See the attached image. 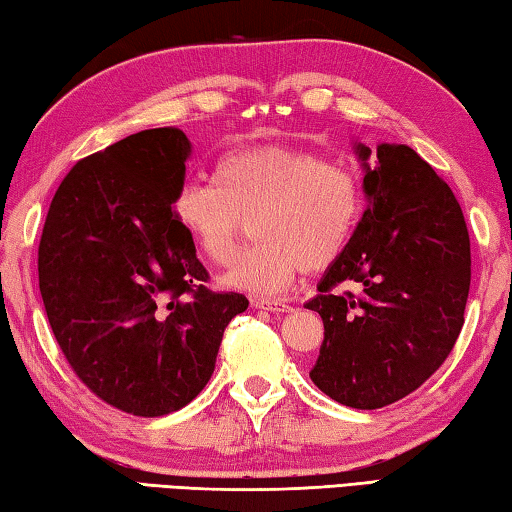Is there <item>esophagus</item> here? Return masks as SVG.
Wrapping results in <instances>:
<instances>
[{
  "label": "esophagus",
  "mask_w": 512,
  "mask_h": 512,
  "mask_svg": "<svg viewBox=\"0 0 512 512\" xmlns=\"http://www.w3.org/2000/svg\"><path fill=\"white\" fill-rule=\"evenodd\" d=\"M253 307L255 309H264V311H273V314H284V311L291 309L287 302L275 300V298H255L253 300Z\"/></svg>",
  "instance_id": "34e87169"
}]
</instances>
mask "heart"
<instances>
[{
	"label": "heart",
	"mask_w": 512,
	"mask_h": 512,
	"mask_svg": "<svg viewBox=\"0 0 512 512\" xmlns=\"http://www.w3.org/2000/svg\"><path fill=\"white\" fill-rule=\"evenodd\" d=\"M173 219L207 262L235 255L246 219L257 244L223 284L250 296H280L300 271H320L348 248L363 212L359 173L291 146H253L216 160L212 183L192 180L171 201Z\"/></svg>",
	"instance_id": "1"
}]
</instances>
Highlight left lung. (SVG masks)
Returning a JSON list of instances; mask_svg holds the SVG:
<instances>
[{"label":"left lung","mask_w":512,"mask_h":512,"mask_svg":"<svg viewBox=\"0 0 512 512\" xmlns=\"http://www.w3.org/2000/svg\"><path fill=\"white\" fill-rule=\"evenodd\" d=\"M366 210L318 296L325 339L309 377L352 409L420 388L452 352L470 293V235L447 183L406 144L354 142ZM341 281L354 292L336 294Z\"/></svg>","instance_id":"8db88e82"}]
</instances>
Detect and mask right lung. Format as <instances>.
I'll return each mask as SVG.
<instances>
[{
	"label": "right lung",
	"instance_id": "add662e5",
	"mask_svg": "<svg viewBox=\"0 0 512 512\" xmlns=\"http://www.w3.org/2000/svg\"><path fill=\"white\" fill-rule=\"evenodd\" d=\"M192 142L151 128L76 162L49 205L38 248L42 302L69 366L117 409L155 418L210 381L225 327L248 309L212 293L173 219Z\"/></svg>",
	"mask_w": 512,
	"mask_h": 512
}]
</instances>
